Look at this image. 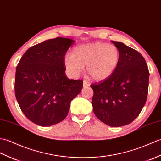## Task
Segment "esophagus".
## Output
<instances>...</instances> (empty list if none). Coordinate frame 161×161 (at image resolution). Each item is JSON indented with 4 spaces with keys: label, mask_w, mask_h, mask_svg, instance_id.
I'll return each instance as SVG.
<instances>
[{
    "label": "esophagus",
    "mask_w": 161,
    "mask_h": 161,
    "mask_svg": "<svg viewBox=\"0 0 161 161\" xmlns=\"http://www.w3.org/2000/svg\"><path fill=\"white\" fill-rule=\"evenodd\" d=\"M90 83H88V82H87L86 80H84L83 81V87H90Z\"/></svg>",
    "instance_id": "1"
}]
</instances>
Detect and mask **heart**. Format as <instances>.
I'll return each instance as SVG.
<instances>
[{
  "instance_id": "b5f03b06",
  "label": "heart",
  "mask_w": 161,
  "mask_h": 161,
  "mask_svg": "<svg viewBox=\"0 0 161 161\" xmlns=\"http://www.w3.org/2000/svg\"><path fill=\"white\" fill-rule=\"evenodd\" d=\"M120 53L116 45L103 42L80 45L66 54L63 63L69 75L76 77L86 65L87 74L92 79L103 81L109 78L119 65Z\"/></svg>"
}]
</instances>
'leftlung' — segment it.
<instances>
[{
  "instance_id": "left-lung-1",
  "label": "left lung",
  "mask_w": 161,
  "mask_h": 161,
  "mask_svg": "<svg viewBox=\"0 0 161 161\" xmlns=\"http://www.w3.org/2000/svg\"><path fill=\"white\" fill-rule=\"evenodd\" d=\"M119 49V65L114 73L101 83L92 84L93 111L111 127L131 123L147 101L149 72L140 53L123 42L112 41Z\"/></svg>"
}]
</instances>
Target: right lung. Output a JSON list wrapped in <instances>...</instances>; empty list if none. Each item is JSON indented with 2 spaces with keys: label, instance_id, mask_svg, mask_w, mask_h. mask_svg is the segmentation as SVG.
Segmentation results:
<instances>
[{
  "label": "right lung",
  "instance_id": "1",
  "mask_svg": "<svg viewBox=\"0 0 161 161\" xmlns=\"http://www.w3.org/2000/svg\"><path fill=\"white\" fill-rule=\"evenodd\" d=\"M74 42L61 37L43 41L28 49L18 64L16 98L21 111L35 124L48 127L61 122L83 88V80L67 77L63 63Z\"/></svg>",
  "mask_w": 161,
  "mask_h": 161
}]
</instances>
